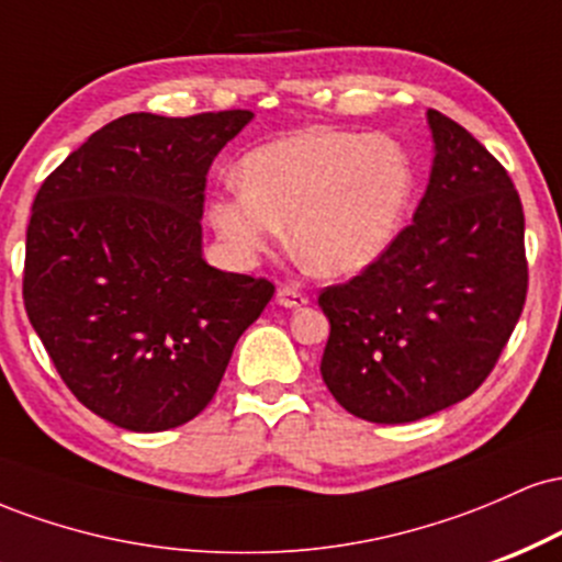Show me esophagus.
I'll list each match as a JSON object with an SVG mask.
<instances>
[{"instance_id": "1", "label": "esophagus", "mask_w": 562, "mask_h": 562, "mask_svg": "<svg viewBox=\"0 0 562 562\" xmlns=\"http://www.w3.org/2000/svg\"><path fill=\"white\" fill-rule=\"evenodd\" d=\"M277 303H280V306H285V308H301V306H306L308 299L301 293L299 288L285 285V288L277 290Z\"/></svg>"}]
</instances>
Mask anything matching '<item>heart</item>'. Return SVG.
Wrapping results in <instances>:
<instances>
[{"mask_svg":"<svg viewBox=\"0 0 562 562\" xmlns=\"http://www.w3.org/2000/svg\"><path fill=\"white\" fill-rule=\"evenodd\" d=\"M240 187L209 200L205 218L240 261L269 254L290 227L308 272L351 277L372 267L402 229L415 166L385 134L306 128L256 147L237 166Z\"/></svg>","mask_w":562,"mask_h":562,"instance_id":"heart-1","label":"heart"}]
</instances>
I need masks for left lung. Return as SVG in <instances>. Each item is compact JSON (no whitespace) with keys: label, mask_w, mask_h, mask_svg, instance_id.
<instances>
[{"label":"left lung","mask_w":562,"mask_h":562,"mask_svg":"<svg viewBox=\"0 0 562 562\" xmlns=\"http://www.w3.org/2000/svg\"><path fill=\"white\" fill-rule=\"evenodd\" d=\"M434 166L409 227L346 285L325 288L322 380L362 420L415 423L494 370L526 303L524 205L486 147L428 111Z\"/></svg>","instance_id":"8db88e82"}]
</instances>
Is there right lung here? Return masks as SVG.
<instances>
[{
    "label": "right lung",
    "mask_w": 562,
    "mask_h": 562,
    "mask_svg": "<svg viewBox=\"0 0 562 562\" xmlns=\"http://www.w3.org/2000/svg\"><path fill=\"white\" fill-rule=\"evenodd\" d=\"M250 111L128 113L44 179L23 301L74 396L158 434L200 415L274 285L203 259L205 173Z\"/></svg>",
    "instance_id": "add662e5"
}]
</instances>
